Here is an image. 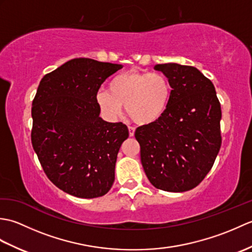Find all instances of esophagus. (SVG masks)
<instances>
[{"instance_id": "obj_1", "label": "esophagus", "mask_w": 252, "mask_h": 252, "mask_svg": "<svg viewBox=\"0 0 252 252\" xmlns=\"http://www.w3.org/2000/svg\"><path fill=\"white\" fill-rule=\"evenodd\" d=\"M129 129V135L130 136H134V133H135V129L133 126H129L127 127Z\"/></svg>"}]
</instances>
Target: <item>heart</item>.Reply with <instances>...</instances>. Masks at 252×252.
<instances>
[{
  "instance_id": "heart-1",
  "label": "heart",
  "mask_w": 252,
  "mask_h": 252,
  "mask_svg": "<svg viewBox=\"0 0 252 252\" xmlns=\"http://www.w3.org/2000/svg\"><path fill=\"white\" fill-rule=\"evenodd\" d=\"M171 93L169 79L160 72L130 70L110 80L108 90H100L96 100L107 115L116 118L126 105V114L137 125L158 121L167 110Z\"/></svg>"
}]
</instances>
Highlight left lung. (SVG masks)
I'll return each instance as SVG.
<instances>
[{"mask_svg": "<svg viewBox=\"0 0 252 252\" xmlns=\"http://www.w3.org/2000/svg\"><path fill=\"white\" fill-rule=\"evenodd\" d=\"M169 79L172 93L164 115L135 131L141 161L158 189H192L211 170L220 151L221 105L215 85L191 66L156 65Z\"/></svg>", "mask_w": 252, "mask_h": 252, "instance_id": "1", "label": "left lung"}]
</instances>
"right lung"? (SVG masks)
Wrapping results in <instances>:
<instances>
[{
    "label": "right lung",
    "instance_id": "obj_1",
    "mask_svg": "<svg viewBox=\"0 0 252 252\" xmlns=\"http://www.w3.org/2000/svg\"><path fill=\"white\" fill-rule=\"evenodd\" d=\"M122 65L74 58L45 74L32 101L31 143L53 184L79 198L104 196L129 137L122 122L99 117L100 85Z\"/></svg>",
    "mask_w": 252,
    "mask_h": 252
}]
</instances>
